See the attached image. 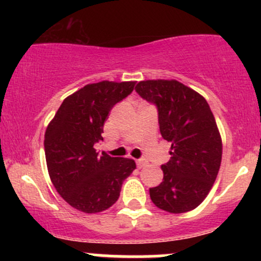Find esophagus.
Listing matches in <instances>:
<instances>
[{"label": "esophagus", "instance_id": "esophagus-1", "mask_svg": "<svg viewBox=\"0 0 261 261\" xmlns=\"http://www.w3.org/2000/svg\"><path fill=\"white\" fill-rule=\"evenodd\" d=\"M136 164L139 168H143V167L147 166V161H146L145 158H140V160L136 161Z\"/></svg>", "mask_w": 261, "mask_h": 261}]
</instances>
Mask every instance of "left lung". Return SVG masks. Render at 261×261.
<instances>
[{
    "label": "left lung",
    "mask_w": 261,
    "mask_h": 261,
    "mask_svg": "<svg viewBox=\"0 0 261 261\" xmlns=\"http://www.w3.org/2000/svg\"><path fill=\"white\" fill-rule=\"evenodd\" d=\"M135 89L157 107L162 137L172 143L163 181L149 189L152 202L170 214L191 211L207 196L222 160L214 114L202 95L175 80L141 81Z\"/></svg>",
    "instance_id": "1"
}]
</instances>
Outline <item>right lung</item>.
<instances>
[{
  "mask_svg": "<svg viewBox=\"0 0 261 261\" xmlns=\"http://www.w3.org/2000/svg\"><path fill=\"white\" fill-rule=\"evenodd\" d=\"M136 82L101 81L87 85L62 101L45 131V158L54 187L66 202L86 214L109 208L136 164L128 158L99 154L104 121Z\"/></svg>",
  "mask_w": 261,
  "mask_h": 261,
  "instance_id": "1",
  "label": "right lung"
}]
</instances>
